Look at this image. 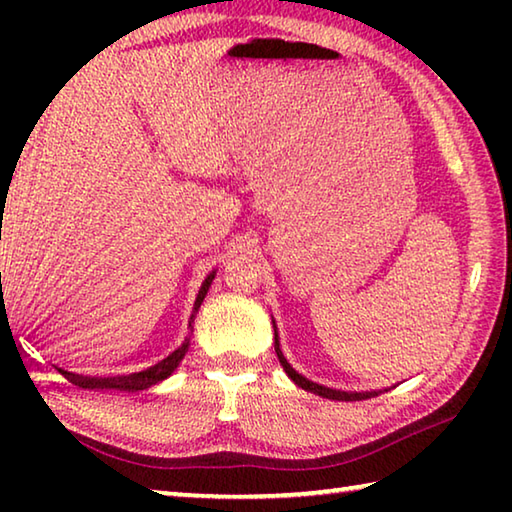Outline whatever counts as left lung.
I'll list each match as a JSON object with an SVG mask.
<instances>
[{
  "label": "left lung",
  "instance_id": "left-lung-1",
  "mask_svg": "<svg viewBox=\"0 0 512 512\" xmlns=\"http://www.w3.org/2000/svg\"><path fill=\"white\" fill-rule=\"evenodd\" d=\"M275 352H277V359H280V363H282V368L287 370V375H289L293 381H296V384H298L300 388H305V391H309V393H316V395H320V397H327V400H339V402L368 400V397H375V395H377L375 391H370V393H345V391H334V388H325V386L314 384V381H309V379H305L302 375H298V372L289 366V361L284 359V354L280 352V343H277V332H275Z\"/></svg>",
  "mask_w": 512,
  "mask_h": 512
}]
</instances>
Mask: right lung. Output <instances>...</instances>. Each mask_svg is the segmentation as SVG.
<instances>
[{
	"label": "right lung",
	"instance_id": "right-lung-1",
	"mask_svg": "<svg viewBox=\"0 0 512 512\" xmlns=\"http://www.w3.org/2000/svg\"><path fill=\"white\" fill-rule=\"evenodd\" d=\"M214 280V273L207 275V280L203 282L201 291H198V298H196V305L194 309L201 307L203 298L207 296V289H210V284ZM189 348V341H185L180 345L178 350H173L167 359H162L160 363H155V366L146 368L142 372H133V375H126V377H83V375H74V372H67V370H60L63 375L72 381L74 386L79 388H88V391H144V388H149L153 384H158V381L167 379L173 370L178 368V363L183 361L185 352Z\"/></svg>",
	"mask_w": 512,
	"mask_h": 512
}]
</instances>
